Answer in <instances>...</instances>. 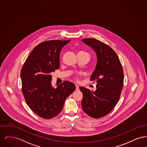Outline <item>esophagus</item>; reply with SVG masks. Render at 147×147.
<instances>
[{
  "label": "esophagus",
  "mask_w": 147,
  "mask_h": 147,
  "mask_svg": "<svg viewBox=\"0 0 147 147\" xmlns=\"http://www.w3.org/2000/svg\"><path fill=\"white\" fill-rule=\"evenodd\" d=\"M76 90H79V86L77 84H76Z\"/></svg>",
  "instance_id": "esophagus-1"
}]
</instances>
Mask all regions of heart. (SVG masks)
<instances>
[{
    "label": "heart",
    "mask_w": 147,
    "mask_h": 147,
    "mask_svg": "<svg viewBox=\"0 0 147 147\" xmlns=\"http://www.w3.org/2000/svg\"><path fill=\"white\" fill-rule=\"evenodd\" d=\"M84 53H85V52H84Z\"/></svg>",
    "instance_id": "obj_1"
}]
</instances>
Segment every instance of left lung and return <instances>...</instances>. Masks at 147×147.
<instances>
[{
	"instance_id": "obj_1",
	"label": "left lung",
	"mask_w": 147,
	"mask_h": 147,
	"mask_svg": "<svg viewBox=\"0 0 147 147\" xmlns=\"http://www.w3.org/2000/svg\"><path fill=\"white\" fill-rule=\"evenodd\" d=\"M82 41L95 51L97 64L91 75L96 80V89L90 90L84 87L82 106L91 117L98 119L109 113L119 101L123 85V71L119 57L108 45L95 38H84Z\"/></svg>"
}]
</instances>
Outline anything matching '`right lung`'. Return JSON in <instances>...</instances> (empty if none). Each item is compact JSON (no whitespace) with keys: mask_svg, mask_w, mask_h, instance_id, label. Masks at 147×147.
<instances>
[{"mask_svg":"<svg viewBox=\"0 0 147 147\" xmlns=\"http://www.w3.org/2000/svg\"><path fill=\"white\" fill-rule=\"evenodd\" d=\"M70 41L51 40L38 44L21 69L22 92L26 102L43 119H52L61 112L65 100L76 88L68 81L56 88L51 83L52 73L59 68L61 51Z\"/></svg>","mask_w":147,"mask_h":147,"instance_id":"1","label":"right lung"}]
</instances>
